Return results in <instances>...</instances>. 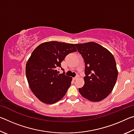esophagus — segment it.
<instances>
[{"label":"esophagus","mask_w":134,"mask_h":134,"mask_svg":"<svg viewBox=\"0 0 134 134\" xmlns=\"http://www.w3.org/2000/svg\"><path fill=\"white\" fill-rule=\"evenodd\" d=\"M79 79V76H76V77H75L73 78V80H77V79Z\"/></svg>","instance_id":"34e87169"}]
</instances>
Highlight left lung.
<instances>
[{
  "mask_svg": "<svg viewBox=\"0 0 134 134\" xmlns=\"http://www.w3.org/2000/svg\"><path fill=\"white\" fill-rule=\"evenodd\" d=\"M85 63V85L79 89L83 97L93 102L102 100L112 92L118 71L112 54L96 42L75 44Z\"/></svg>",
  "mask_w": 134,
  "mask_h": 134,
  "instance_id": "1",
  "label": "left lung"
}]
</instances>
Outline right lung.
Wrapping results in <instances>:
<instances>
[{
    "mask_svg": "<svg viewBox=\"0 0 134 134\" xmlns=\"http://www.w3.org/2000/svg\"><path fill=\"white\" fill-rule=\"evenodd\" d=\"M76 51L73 44L48 41L32 53L26 64V76L31 91L42 103H55L66 94L72 77L59 74L57 68L68 54Z\"/></svg>",
    "mask_w": 134,
    "mask_h": 134,
    "instance_id": "1",
    "label": "right lung"
}]
</instances>
